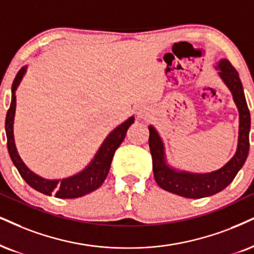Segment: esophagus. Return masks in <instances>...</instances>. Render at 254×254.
<instances>
[{
  "mask_svg": "<svg viewBox=\"0 0 254 254\" xmlns=\"http://www.w3.org/2000/svg\"><path fill=\"white\" fill-rule=\"evenodd\" d=\"M151 115H152V109L149 108L148 106H142V107L139 109V112H137V117L142 119V120H147V119L151 118Z\"/></svg>",
  "mask_w": 254,
  "mask_h": 254,
  "instance_id": "1",
  "label": "esophagus"
}]
</instances>
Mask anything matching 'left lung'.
Masks as SVG:
<instances>
[{"label": "left lung", "instance_id": "1", "mask_svg": "<svg viewBox=\"0 0 254 254\" xmlns=\"http://www.w3.org/2000/svg\"><path fill=\"white\" fill-rule=\"evenodd\" d=\"M215 69L218 70L219 77L230 89L233 96V101L239 112L237 151L227 161V164L209 173H192V172L177 170L167 162L165 145L160 134L158 133L154 126L152 125L148 126V143L153 159V173H154L156 184L162 190L178 194L184 198H205L226 189L236 178L238 172L242 170L249 155L251 115L247 107L239 74L226 59H221L215 65Z\"/></svg>", "mask_w": 254, "mask_h": 254}]
</instances>
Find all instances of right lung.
Listing matches in <instances>:
<instances>
[{
	"mask_svg": "<svg viewBox=\"0 0 254 254\" xmlns=\"http://www.w3.org/2000/svg\"><path fill=\"white\" fill-rule=\"evenodd\" d=\"M27 68L28 65L22 67L18 70L16 77L14 79L11 86L10 107H9L7 117H5L7 146L12 164L17 168L18 173L21 174L23 180L30 187H33L37 192L46 194V195H55L56 198L60 199H73L80 198V196H83L86 194L93 192V190H98L103 184L106 177H107L115 151L121 145V142L124 141L127 129L135 120V118H128L126 121H124L117 128H114L108 134L107 137L103 140L92 161L79 173L70 175L68 178H64V179L54 180L40 177V175L34 173L33 171H30L21 159L17 152L16 145H15L14 137V119L15 111H16V95H15V93H16L17 87L20 86L24 74L27 73Z\"/></svg>",
	"mask_w": 254,
	"mask_h": 254,
	"instance_id": "add662e5",
	"label": "right lung"
}]
</instances>
